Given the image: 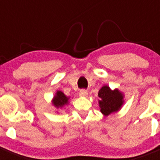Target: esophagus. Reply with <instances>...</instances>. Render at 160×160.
I'll return each instance as SVG.
<instances>
[{"label":"esophagus","instance_id":"esophagus-1","mask_svg":"<svg viewBox=\"0 0 160 160\" xmlns=\"http://www.w3.org/2000/svg\"><path fill=\"white\" fill-rule=\"evenodd\" d=\"M79 94H80V96H82V97H87V96L88 95V93H87V90H80V93H79Z\"/></svg>","mask_w":160,"mask_h":160}]
</instances>
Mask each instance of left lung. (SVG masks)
Returning <instances> with one entry per match:
<instances>
[{
    "mask_svg": "<svg viewBox=\"0 0 160 160\" xmlns=\"http://www.w3.org/2000/svg\"><path fill=\"white\" fill-rule=\"evenodd\" d=\"M98 96L100 98L98 99L100 111L106 117L118 112L125 102L123 93L117 88L111 90L107 85H104L100 89Z\"/></svg>",
    "mask_w": 160,
    "mask_h": 160,
    "instance_id": "obj_1",
    "label": "left lung"
}]
</instances>
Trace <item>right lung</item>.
Masks as SVG:
<instances>
[{
    "mask_svg": "<svg viewBox=\"0 0 160 160\" xmlns=\"http://www.w3.org/2000/svg\"><path fill=\"white\" fill-rule=\"evenodd\" d=\"M70 97H67L62 91L61 90H57V92L55 93V95L53 96L52 99V105L58 109L57 113H58V110L63 108L65 106H67L70 102Z\"/></svg>",
    "mask_w": 160,
    "mask_h": 160,
    "instance_id": "add662e5",
    "label": "right lung"
}]
</instances>
